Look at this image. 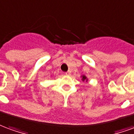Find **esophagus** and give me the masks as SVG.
<instances>
[{"mask_svg":"<svg viewBox=\"0 0 134 134\" xmlns=\"http://www.w3.org/2000/svg\"><path fill=\"white\" fill-rule=\"evenodd\" d=\"M65 74H66V75H67V76H70V75L71 74V71H67V72H66V73H65Z\"/></svg>","mask_w":134,"mask_h":134,"instance_id":"obj_1","label":"esophagus"}]
</instances>
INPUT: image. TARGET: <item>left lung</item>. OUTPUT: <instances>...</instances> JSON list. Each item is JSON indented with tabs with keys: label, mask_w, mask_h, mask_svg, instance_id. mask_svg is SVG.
Masks as SVG:
<instances>
[{
	"label": "left lung",
	"mask_w": 134,
	"mask_h": 134,
	"mask_svg": "<svg viewBox=\"0 0 134 134\" xmlns=\"http://www.w3.org/2000/svg\"><path fill=\"white\" fill-rule=\"evenodd\" d=\"M86 79V77L84 76H83V81H84Z\"/></svg>",
	"instance_id": "8db88e82"
}]
</instances>
